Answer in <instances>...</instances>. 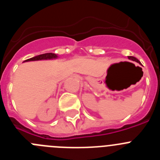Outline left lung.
Returning a JSON list of instances; mask_svg holds the SVG:
<instances>
[{"label":"left lung","instance_id":"obj_1","mask_svg":"<svg viewBox=\"0 0 160 160\" xmlns=\"http://www.w3.org/2000/svg\"><path fill=\"white\" fill-rule=\"evenodd\" d=\"M128 58L131 59V60H132V61H135V62H138V59H137L136 58L133 57V56H128Z\"/></svg>","mask_w":160,"mask_h":160}]
</instances>
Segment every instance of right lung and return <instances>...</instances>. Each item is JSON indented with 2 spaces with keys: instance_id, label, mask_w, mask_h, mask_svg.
<instances>
[{
  "instance_id": "right-lung-1",
  "label": "right lung",
  "mask_w": 160,
  "mask_h": 160,
  "mask_svg": "<svg viewBox=\"0 0 160 160\" xmlns=\"http://www.w3.org/2000/svg\"><path fill=\"white\" fill-rule=\"evenodd\" d=\"M58 56L55 53H43V54L38 55L36 57L31 58L27 59V60L24 61V62H29V61H38V60H47V59H53L57 58Z\"/></svg>"
}]
</instances>
